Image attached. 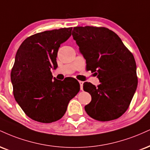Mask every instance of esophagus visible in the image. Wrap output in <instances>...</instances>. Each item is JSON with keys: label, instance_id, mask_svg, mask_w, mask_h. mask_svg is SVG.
Here are the masks:
<instances>
[{"label": "esophagus", "instance_id": "1", "mask_svg": "<svg viewBox=\"0 0 150 150\" xmlns=\"http://www.w3.org/2000/svg\"><path fill=\"white\" fill-rule=\"evenodd\" d=\"M79 82H80V89L82 90V89H83V84H84V82H82V81H79Z\"/></svg>", "mask_w": 150, "mask_h": 150}]
</instances>
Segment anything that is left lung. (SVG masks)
<instances>
[{"instance_id": "left-lung-1", "label": "left lung", "mask_w": 150, "mask_h": 150, "mask_svg": "<svg viewBox=\"0 0 150 150\" xmlns=\"http://www.w3.org/2000/svg\"><path fill=\"white\" fill-rule=\"evenodd\" d=\"M72 35L86 59V70L95 73L100 82L97 86L87 82L83 84L91 96L86 112L100 122L116 120L127 110L138 86L133 54L105 27L76 26Z\"/></svg>"}]
</instances>
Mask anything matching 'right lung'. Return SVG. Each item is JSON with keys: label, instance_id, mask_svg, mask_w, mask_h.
Returning a JSON list of instances; mask_svg holds the SVG:
<instances>
[{"label": "right lung", "instance_id": "1", "mask_svg": "<svg viewBox=\"0 0 150 150\" xmlns=\"http://www.w3.org/2000/svg\"><path fill=\"white\" fill-rule=\"evenodd\" d=\"M72 27L54 29L28 37L18 49L11 71L16 101L28 117L41 123L64 116L70 100L80 91L76 79L52 80L57 68V52L71 35Z\"/></svg>", "mask_w": 150, "mask_h": 150}]
</instances>
